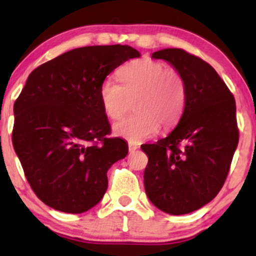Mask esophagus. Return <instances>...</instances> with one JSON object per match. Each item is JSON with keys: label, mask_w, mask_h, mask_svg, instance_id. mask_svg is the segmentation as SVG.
<instances>
[{"label": "esophagus", "mask_w": 256, "mask_h": 256, "mask_svg": "<svg viewBox=\"0 0 256 256\" xmlns=\"http://www.w3.org/2000/svg\"><path fill=\"white\" fill-rule=\"evenodd\" d=\"M138 149V146L137 144H134V143H128V150H130V152H136Z\"/></svg>", "instance_id": "34e87169"}]
</instances>
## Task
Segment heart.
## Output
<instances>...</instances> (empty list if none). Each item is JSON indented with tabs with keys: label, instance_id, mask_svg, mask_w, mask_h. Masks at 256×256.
<instances>
[{
	"label": "heart",
	"instance_id": "heart-1",
	"mask_svg": "<svg viewBox=\"0 0 256 256\" xmlns=\"http://www.w3.org/2000/svg\"><path fill=\"white\" fill-rule=\"evenodd\" d=\"M122 85L106 78L100 85L98 96L102 110L110 119L118 120L134 100L128 118L113 126L116 136L132 143H140L156 132L158 128H171L183 113L186 88L182 74L165 64L142 58L125 64L119 71Z\"/></svg>",
	"mask_w": 256,
	"mask_h": 256
}]
</instances>
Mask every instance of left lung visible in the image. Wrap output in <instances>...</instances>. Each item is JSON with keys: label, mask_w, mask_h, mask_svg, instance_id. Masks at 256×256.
<instances>
[{"label": "left lung", "mask_w": 256, "mask_h": 256, "mask_svg": "<svg viewBox=\"0 0 256 256\" xmlns=\"http://www.w3.org/2000/svg\"><path fill=\"white\" fill-rule=\"evenodd\" d=\"M154 58L168 61L180 73L186 101L177 128L148 155L144 188L162 212L180 216L204 207L224 185L238 144L236 102L216 70L183 49H162Z\"/></svg>", "instance_id": "obj_1"}]
</instances>
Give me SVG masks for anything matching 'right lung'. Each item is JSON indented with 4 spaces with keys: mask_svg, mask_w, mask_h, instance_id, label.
I'll list each match as a JSON object with an SVG mask.
<instances>
[{
    "mask_svg": "<svg viewBox=\"0 0 256 256\" xmlns=\"http://www.w3.org/2000/svg\"><path fill=\"white\" fill-rule=\"evenodd\" d=\"M138 56L122 44L83 46L30 73L14 104L12 140L31 189L46 206L77 214L104 198L108 170L128 149L122 138L108 137L98 89L113 70Z\"/></svg>",
    "mask_w": 256,
    "mask_h": 256,
    "instance_id": "add662e5",
    "label": "right lung"
}]
</instances>
